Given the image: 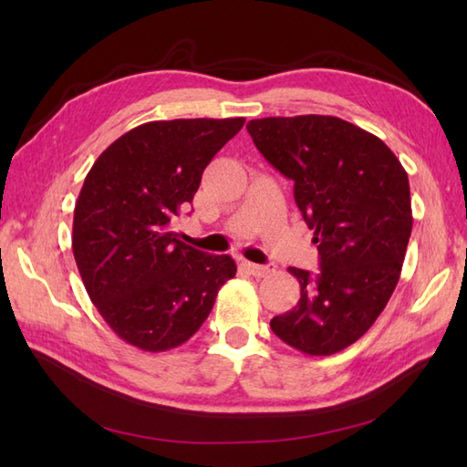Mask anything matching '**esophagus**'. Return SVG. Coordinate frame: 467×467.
I'll return each mask as SVG.
<instances>
[{
    "mask_svg": "<svg viewBox=\"0 0 467 467\" xmlns=\"http://www.w3.org/2000/svg\"><path fill=\"white\" fill-rule=\"evenodd\" d=\"M243 266L253 276H259V279H261V276H266V275H271L275 271V266H271V265H254L251 261H243Z\"/></svg>",
    "mask_w": 467,
    "mask_h": 467,
    "instance_id": "obj_1",
    "label": "esophagus"
}]
</instances>
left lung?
<instances>
[{
	"label": "left lung",
	"mask_w": 467,
	"mask_h": 467,
	"mask_svg": "<svg viewBox=\"0 0 467 467\" xmlns=\"http://www.w3.org/2000/svg\"><path fill=\"white\" fill-rule=\"evenodd\" d=\"M254 146L295 182L315 233L321 271L295 269L301 299L271 319L273 333L306 355H333L375 323L400 281L411 236L408 172L387 144L335 116L261 118Z\"/></svg>",
	"instance_id": "obj_1"
}]
</instances>
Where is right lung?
Instances as JSON below:
<instances>
[{
	"instance_id": "1",
	"label": "right lung",
	"mask_w": 467,
	"mask_h": 467,
	"mask_svg": "<svg viewBox=\"0 0 467 467\" xmlns=\"http://www.w3.org/2000/svg\"><path fill=\"white\" fill-rule=\"evenodd\" d=\"M243 124L244 118L146 122L108 146L86 176L74 208V259L98 313L138 349L186 343L236 273L231 256L192 249L171 224Z\"/></svg>"
}]
</instances>
